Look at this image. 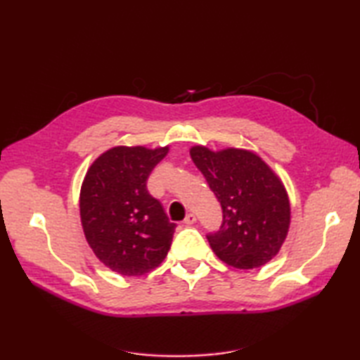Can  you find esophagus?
Listing matches in <instances>:
<instances>
[{
	"label": "esophagus",
	"mask_w": 360,
	"mask_h": 360,
	"mask_svg": "<svg viewBox=\"0 0 360 360\" xmlns=\"http://www.w3.org/2000/svg\"><path fill=\"white\" fill-rule=\"evenodd\" d=\"M184 223H186L187 226H190V224H195V223H196V215H195V213H187V217H186V219H184Z\"/></svg>",
	"instance_id": "obj_1"
}]
</instances>
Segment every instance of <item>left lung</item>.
Returning a JSON list of instances; mask_svg holds the SVG:
<instances>
[{
  "instance_id": "8db88e82",
  "label": "left lung",
  "mask_w": 360,
  "mask_h": 360,
  "mask_svg": "<svg viewBox=\"0 0 360 360\" xmlns=\"http://www.w3.org/2000/svg\"><path fill=\"white\" fill-rule=\"evenodd\" d=\"M190 156L223 207L219 231L207 235L215 255L236 269L271 262L290 224L289 196L278 174L257 153L244 148L193 145Z\"/></svg>"
}]
</instances>
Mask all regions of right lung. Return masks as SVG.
<instances>
[{
  "label": "right lung",
  "instance_id": "obj_1",
  "mask_svg": "<svg viewBox=\"0 0 360 360\" xmlns=\"http://www.w3.org/2000/svg\"><path fill=\"white\" fill-rule=\"evenodd\" d=\"M170 147L117 145L89 165L80 188V221L94 255L127 277L164 262L174 223L147 190V179Z\"/></svg>",
  "mask_w": 360,
  "mask_h": 360
}]
</instances>
